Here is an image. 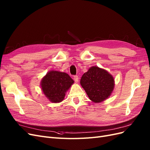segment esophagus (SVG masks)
<instances>
[{
    "label": "esophagus",
    "mask_w": 150,
    "mask_h": 150,
    "mask_svg": "<svg viewBox=\"0 0 150 150\" xmlns=\"http://www.w3.org/2000/svg\"><path fill=\"white\" fill-rule=\"evenodd\" d=\"M74 80L75 82L78 83V81H79V78H78V76H74Z\"/></svg>",
    "instance_id": "obj_1"
}]
</instances>
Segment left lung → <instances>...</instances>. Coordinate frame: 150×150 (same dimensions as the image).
Masks as SVG:
<instances>
[{
  "label": "left lung",
  "instance_id": "1",
  "mask_svg": "<svg viewBox=\"0 0 150 150\" xmlns=\"http://www.w3.org/2000/svg\"><path fill=\"white\" fill-rule=\"evenodd\" d=\"M81 85L94 103H101L110 96L115 88L111 74L98 66H93L83 75Z\"/></svg>",
  "mask_w": 150,
  "mask_h": 150
}]
</instances>
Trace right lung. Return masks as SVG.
I'll list each match as a JSON object with an SVG mask.
<instances>
[{"label": "right lung", "instance_id": "obj_1", "mask_svg": "<svg viewBox=\"0 0 150 150\" xmlns=\"http://www.w3.org/2000/svg\"><path fill=\"white\" fill-rule=\"evenodd\" d=\"M74 83V81L67 73L57 71H50L42 79L40 86L44 94L54 103L64 99L67 91Z\"/></svg>", "mask_w": 150, "mask_h": 150}]
</instances>
